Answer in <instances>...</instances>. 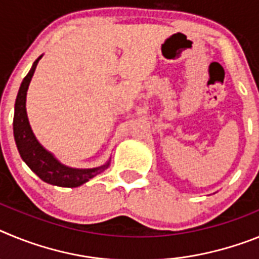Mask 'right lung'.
Masks as SVG:
<instances>
[{
	"mask_svg": "<svg viewBox=\"0 0 259 259\" xmlns=\"http://www.w3.org/2000/svg\"><path fill=\"white\" fill-rule=\"evenodd\" d=\"M38 59L33 63L27 76L23 79L22 85L18 92L17 101H15V113H14V139H15L22 159L41 180L49 184L58 185V187L74 188L92 179L93 176L101 174L105 168H107L109 163L101 167H96V168H87V170L70 168L59 163L56 158L49 152H47L36 140L35 135L29 127L28 118H27L26 96Z\"/></svg>",
	"mask_w": 259,
	"mask_h": 259,
	"instance_id": "1",
	"label": "right lung"
}]
</instances>
